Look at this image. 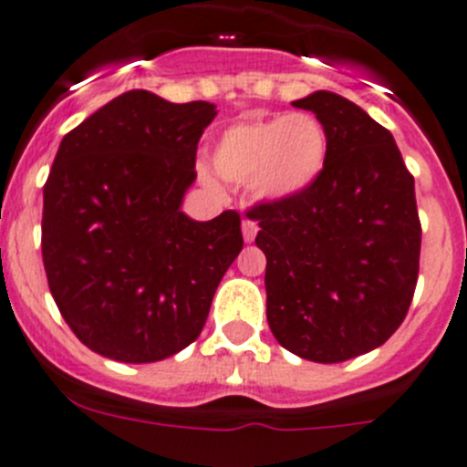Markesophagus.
<instances>
[{
  "mask_svg": "<svg viewBox=\"0 0 467 467\" xmlns=\"http://www.w3.org/2000/svg\"><path fill=\"white\" fill-rule=\"evenodd\" d=\"M256 234H258L256 223H254V220H243V238H244V243H254Z\"/></svg>",
  "mask_w": 467,
  "mask_h": 467,
  "instance_id": "34e87169",
  "label": "esophagus"
}]
</instances>
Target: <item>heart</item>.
I'll return each mask as SVG.
<instances>
[{
  "instance_id": "b5f03b06",
  "label": "heart",
  "mask_w": 467,
  "mask_h": 467,
  "mask_svg": "<svg viewBox=\"0 0 467 467\" xmlns=\"http://www.w3.org/2000/svg\"><path fill=\"white\" fill-rule=\"evenodd\" d=\"M329 159V136L316 115L293 113L247 119L224 129L213 170L235 186H252L261 200L285 202L317 183Z\"/></svg>"
}]
</instances>
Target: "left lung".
Here are the masks:
<instances>
[{"label":"left lung","mask_w":467,"mask_h":467,"mask_svg":"<svg viewBox=\"0 0 467 467\" xmlns=\"http://www.w3.org/2000/svg\"><path fill=\"white\" fill-rule=\"evenodd\" d=\"M293 106L329 136L322 177L304 195L247 213L267 258V325L281 348L340 363L384 345L404 322L420 270L415 183L389 129L329 90Z\"/></svg>","instance_id":"left-lung-1"}]
</instances>
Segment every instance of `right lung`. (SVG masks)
I'll return each instance as SVG.
<instances>
[{
  "label": "right lung",
  "mask_w": 467,
  "mask_h": 467,
  "mask_svg": "<svg viewBox=\"0 0 467 467\" xmlns=\"http://www.w3.org/2000/svg\"><path fill=\"white\" fill-rule=\"evenodd\" d=\"M215 104L129 90L61 140L43 191V263L67 327L92 352L154 363L204 329L243 249L240 215L182 211Z\"/></svg>",
  "instance_id": "add662e5"
}]
</instances>
